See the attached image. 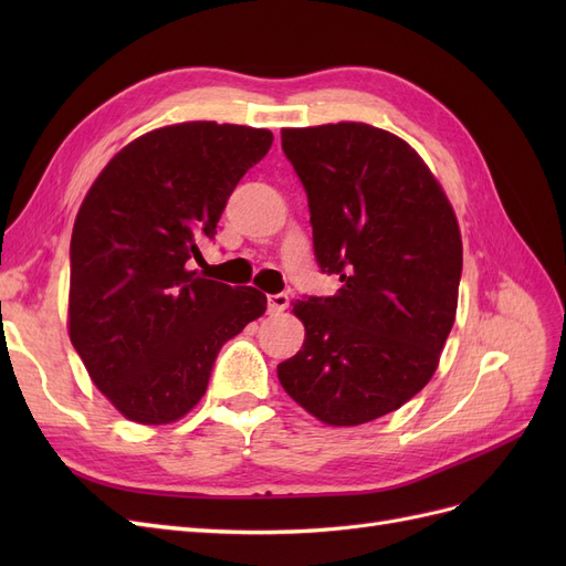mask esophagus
Returning a JSON list of instances; mask_svg holds the SVG:
<instances>
[{"instance_id":"1","label":"esophagus","mask_w":566,"mask_h":566,"mask_svg":"<svg viewBox=\"0 0 566 566\" xmlns=\"http://www.w3.org/2000/svg\"><path fill=\"white\" fill-rule=\"evenodd\" d=\"M266 304H269V312H271V314H281V312H285V310H287L290 297H287L285 293L269 295V297H266Z\"/></svg>"}]
</instances>
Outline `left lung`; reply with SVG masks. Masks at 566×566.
<instances>
[{
	"instance_id": "left-lung-1",
	"label": "left lung",
	"mask_w": 566,
	"mask_h": 566,
	"mask_svg": "<svg viewBox=\"0 0 566 566\" xmlns=\"http://www.w3.org/2000/svg\"><path fill=\"white\" fill-rule=\"evenodd\" d=\"M281 144L310 200L316 262L342 287L293 302L306 337L279 380L321 422L364 424L439 366L458 306V219L430 167L385 129H283Z\"/></svg>"
}]
</instances>
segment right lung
Listing matches in <instances>:
<instances>
[{"label": "right lung", "instance_id": "obj_1", "mask_svg": "<svg viewBox=\"0 0 566 566\" xmlns=\"http://www.w3.org/2000/svg\"><path fill=\"white\" fill-rule=\"evenodd\" d=\"M269 129L181 123L127 144L92 184L71 241L67 333L127 420L167 424L208 389L219 349L266 312L256 287L188 271Z\"/></svg>", "mask_w": 566, "mask_h": 566}]
</instances>
